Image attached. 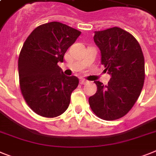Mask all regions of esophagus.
<instances>
[{"label":"esophagus","mask_w":156,"mask_h":156,"mask_svg":"<svg viewBox=\"0 0 156 156\" xmlns=\"http://www.w3.org/2000/svg\"><path fill=\"white\" fill-rule=\"evenodd\" d=\"M87 81L84 79H80V84H85V83H87Z\"/></svg>","instance_id":"esophagus-1"}]
</instances>
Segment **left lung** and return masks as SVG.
<instances>
[{"mask_svg":"<svg viewBox=\"0 0 156 156\" xmlns=\"http://www.w3.org/2000/svg\"><path fill=\"white\" fill-rule=\"evenodd\" d=\"M94 33V41L101 51V63L111 78L107 85L94 81L97 91L89 98V105L101 119H119L133 108L143 88V52L133 35L122 28L114 27Z\"/></svg>","mask_w":156,"mask_h":156,"instance_id":"left-lung-1","label":"left lung"}]
</instances>
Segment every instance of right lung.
Segmentation results:
<instances>
[{"mask_svg": "<svg viewBox=\"0 0 156 156\" xmlns=\"http://www.w3.org/2000/svg\"><path fill=\"white\" fill-rule=\"evenodd\" d=\"M80 31L59 22L40 25L23 43L18 60L19 82L25 102L35 114L56 118L69 107L71 94L79 84L58 66Z\"/></svg>", "mask_w": 156, "mask_h": 156, "instance_id": "1", "label": "right lung"}]
</instances>
